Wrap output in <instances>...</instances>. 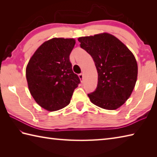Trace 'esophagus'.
<instances>
[{
  "label": "esophagus",
  "instance_id": "1",
  "mask_svg": "<svg viewBox=\"0 0 157 157\" xmlns=\"http://www.w3.org/2000/svg\"><path fill=\"white\" fill-rule=\"evenodd\" d=\"M79 78L80 79V81L82 83L83 82H84V75L82 74V73H80V74H79Z\"/></svg>",
  "mask_w": 157,
  "mask_h": 157
}]
</instances>
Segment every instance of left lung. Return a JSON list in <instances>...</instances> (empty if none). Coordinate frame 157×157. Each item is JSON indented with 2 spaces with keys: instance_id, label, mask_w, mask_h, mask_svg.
I'll list each match as a JSON object with an SVG mask.
<instances>
[{
  "instance_id": "8db88e82",
  "label": "left lung",
  "mask_w": 157,
  "mask_h": 157,
  "mask_svg": "<svg viewBox=\"0 0 157 157\" xmlns=\"http://www.w3.org/2000/svg\"><path fill=\"white\" fill-rule=\"evenodd\" d=\"M81 48L91 55L98 72L95 91L88 96L99 107L115 110L129 98L138 76L134 55L123 42L108 33L78 38Z\"/></svg>"
}]
</instances>
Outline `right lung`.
Listing matches in <instances>:
<instances>
[{
    "label": "right lung",
    "mask_w": 157,
    "mask_h": 157,
    "mask_svg": "<svg viewBox=\"0 0 157 157\" xmlns=\"http://www.w3.org/2000/svg\"><path fill=\"white\" fill-rule=\"evenodd\" d=\"M75 44L73 38H52L43 43L28 62L25 72L29 90L35 101L47 111L67 106L80 83L69 61Z\"/></svg>",
    "instance_id": "add662e5"
}]
</instances>
